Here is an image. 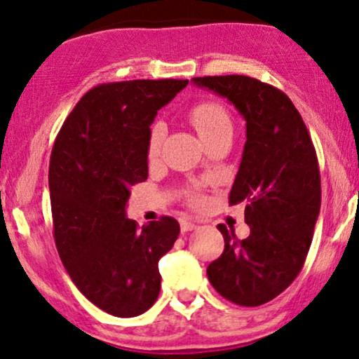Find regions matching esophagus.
Returning a JSON list of instances; mask_svg holds the SVG:
<instances>
[{"instance_id":"1","label":"esophagus","mask_w":359,"mask_h":359,"mask_svg":"<svg viewBox=\"0 0 359 359\" xmlns=\"http://www.w3.org/2000/svg\"><path fill=\"white\" fill-rule=\"evenodd\" d=\"M198 227V224L196 222H191V220H181V231L183 232H188V231H195V229Z\"/></svg>"}]
</instances>
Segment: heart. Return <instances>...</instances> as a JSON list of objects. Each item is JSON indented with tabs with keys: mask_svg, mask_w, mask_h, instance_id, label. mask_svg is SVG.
<instances>
[{
	"mask_svg": "<svg viewBox=\"0 0 359 359\" xmlns=\"http://www.w3.org/2000/svg\"><path fill=\"white\" fill-rule=\"evenodd\" d=\"M188 120L195 130L198 132L201 140H208L210 137L219 134L224 128L232 127L231 116H229L227 110L217 102H200L191 108L190 114H188ZM164 137V127L161 123H156L151 128V134H149V142H147V154L149 158H156L159 154L161 142H163ZM191 203L198 205L200 200L196 195L190 196Z\"/></svg>",
	"mask_w": 359,
	"mask_h": 359,
	"instance_id": "obj_1",
	"label": "heart"
}]
</instances>
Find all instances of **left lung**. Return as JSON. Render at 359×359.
<instances>
[{
	"label": "left lung",
	"instance_id": "obj_1",
	"mask_svg": "<svg viewBox=\"0 0 359 359\" xmlns=\"http://www.w3.org/2000/svg\"><path fill=\"white\" fill-rule=\"evenodd\" d=\"M224 96L245 120V144L229 203H244L251 229L237 239L219 225L224 252L212 261V287L232 304L257 307L287 290L305 263L320 212L316 149L292 100L249 76L193 78Z\"/></svg>",
	"mask_w": 359,
	"mask_h": 359
}]
</instances>
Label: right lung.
Listing matches in <instances>:
<instances>
[{
  "label": "right lung",
  "mask_w": 359,
  "mask_h": 359,
  "mask_svg": "<svg viewBox=\"0 0 359 359\" xmlns=\"http://www.w3.org/2000/svg\"><path fill=\"white\" fill-rule=\"evenodd\" d=\"M187 84H98L79 100L52 147L49 190L60 261L79 292L115 317L140 316L154 305L159 259L178 239L172 217L139 229L126 208L130 188L149 175V127Z\"/></svg>",
  "instance_id": "1"
}]
</instances>
